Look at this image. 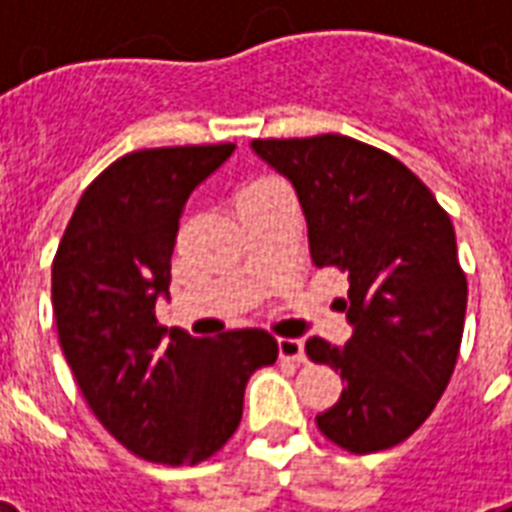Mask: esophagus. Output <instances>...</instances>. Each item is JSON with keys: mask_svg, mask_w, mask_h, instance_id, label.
Listing matches in <instances>:
<instances>
[{"mask_svg": "<svg viewBox=\"0 0 512 512\" xmlns=\"http://www.w3.org/2000/svg\"><path fill=\"white\" fill-rule=\"evenodd\" d=\"M279 356L289 358V361H305L303 340H295V337H279Z\"/></svg>", "mask_w": 512, "mask_h": 512, "instance_id": "34e87169", "label": "esophagus"}]
</instances>
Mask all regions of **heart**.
<instances>
[{
  "label": "heart",
  "instance_id": "heart-1",
  "mask_svg": "<svg viewBox=\"0 0 512 512\" xmlns=\"http://www.w3.org/2000/svg\"><path fill=\"white\" fill-rule=\"evenodd\" d=\"M252 185H255V183H252Z\"/></svg>",
  "mask_w": 512,
  "mask_h": 512
}]
</instances>
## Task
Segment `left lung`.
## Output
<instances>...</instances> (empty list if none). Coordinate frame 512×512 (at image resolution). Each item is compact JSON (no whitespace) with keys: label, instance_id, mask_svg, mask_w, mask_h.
Instances as JSON below:
<instances>
[{"label":"left lung","instance_id":"obj_1","mask_svg":"<svg viewBox=\"0 0 512 512\" xmlns=\"http://www.w3.org/2000/svg\"><path fill=\"white\" fill-rule=\"evenodd\" d=\"M252 151L295 188L313 265L350 279V340L305 342L345 382L316 425L353 454L401 444L430 417L460 353L468 281L452 220L412 170L345 135L252 140Z\"/></svg>","mask_w":512,"mask_h":512}]
</instances>
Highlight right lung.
Returning <instances> with one entry per match:
<instances>
[{"mask_svg":"<svg viewBox=\"0 0 512 512\" xmlns=\"http://www.w3.org/2000/svg\"><path fill=\"white\" fill-rule=\"evenodd\" d=\"M233 148L116 159L82 193L52 263L58 340L79 390L103 428L148 462L196 465L223 449L247 380L279 356L265 329L191 337L156 321L185 201Z\"/></svg>","mask_w":512,"mask_h":512,"instance_id":"right-lung-1","label":"right lung"}]
</instances>
